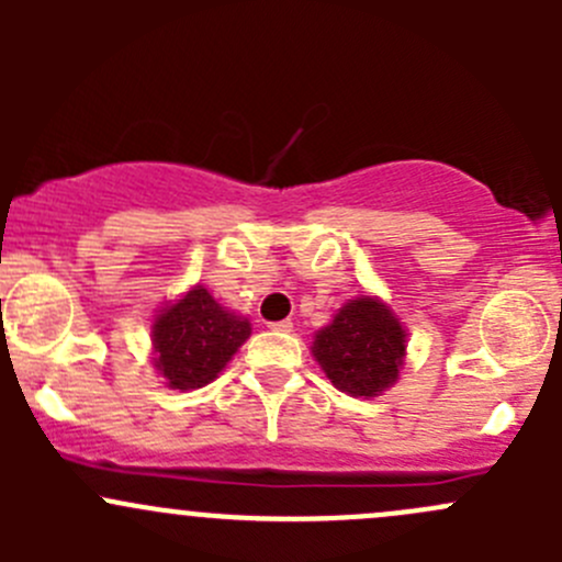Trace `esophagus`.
<instances>
[{
  "mask_svg": "<svg viewBox=\"0 0 562 562\" xmlns=\"http://www.w3.org/2000/svg\"><path fill=\"white\" fill-rule=\"evenodd\" d=\"M269 328H274V331H293V321H277V323H269Z\"/></svg>",
  "mask_w": 562,
  "mask_h": 562,
  "instance_id": "esophagus-1",
  "label": "esophagus"
}]
</instances>
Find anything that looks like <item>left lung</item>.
Listing matches in <instances>:
<instances>
[{
    "mask_svg": "<svg viewBox=\"0 0 562 562\" xmlns=\"http://www.w3.org/2000/svg\"><path fill=\"white\" fill-rule=\"evenodd\" d=\"M313 353L339 391L378 396L400 375L405 331L386 304L361 296L345 304L334 321L315 334Z\"/></svg>",
    "mask_w": 562,
    "mask_h": 562,
    "instance_id": "obj_1",
    "label": "left lung"
}]
</instances>
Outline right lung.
Listing matches in <instances>:
<instances>
[{
	"mask_svg": "<svg viewBox=\"0 0 562 562\" xmlns=\"http://www.w3.org/2000/svg\"><path fill=\"white\" fill-rule=\"evenodd\" d=\"M151 337L155 367L168 386L192 391L223 372L231 356L249 337V323L220 307L206 288L195 285L184 299L157 315Z\"/></svg>",
	"mask_w": 562,
	"mask_h": 562,
	"instance_id": "add662e5",
	"label": "right lung"
}]
</instances>
